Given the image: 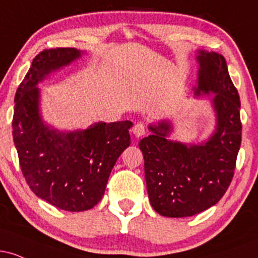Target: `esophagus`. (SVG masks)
Here are the masks:
<instances>
[{
  "label": "esophagus",
  "instance_id": "34e87169",
  "mask_svg": "<svg viewBox=\"0 0 258 258\" xmlns=\"http://www.w3.org/2000/svg\"><path fill=\"white\" fill-rule=\"evenodd\" d=\"M132 132L136 137L139 138L142 137V136H144V133H146V127H144L143 123H137V125L133 126Z\"/></svg>",
  "mask_w": 258,
  "mask_h": 258
}]
</instances>
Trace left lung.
Returning a JSON list of instances; mask_svg holds the SVG:
<instances>
[{"label": "left lung", "instance_id": "obj_1", "mask_svg": "<svg viewBox=\"0 0 258 258\" xmlns=\"http://www.w3.org/2000/svg\"><path fill=\"white\" fill-rule=\"evenodd\" d=\"M195 96L215 94L214 135L200 144L168 138L172 125L162 120L149 125L150 136L139 142L150 204L165 217H189L216 205L227 191L241 143L240 98L230 80L226 59L199 51Z\"/></svg>", "mask_w": 258, "mask_h": 258}]
</instances>
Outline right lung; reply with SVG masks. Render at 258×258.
Returning <instances> with one entry per match:
<instances>
[{
    "mask_svg": "<svg viewBox=\"0 0 258 258\" xmlns=\"http://www.w3.org/2000/svg\"><path fill=\"white\" fill-rule=\"evenodd\" d=\"M76 48L44 49L14 97L13 139L26 183L38 198L65 211L90 210L104 195L115 162L131 143V121L96 122L63 132L43 122L40 90L49 74L81 57Z\"/></svg>",
    "mask_w": 258,
    "mask_h": 258,
    "instance_id": "1",
    "label": "right lung"
}]
</instances>
